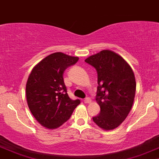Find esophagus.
Masks as SVG:
<instances>
[{"label": "esophagus", "instance_id": "34e87169", "mask_svg": "<svg viewBox=\"0 0 159 159\" xmlns=\"http://www.w3.org/2000/svg\"><path fill=\"white\" fill-rule=\"evenodd\" d=\"M84 102H85V104H89V103L91 102V100H90L89 97H86V98L84 100Z\"/></svg>", "mask_w": 159, "mask_h": 159}]
</instances>
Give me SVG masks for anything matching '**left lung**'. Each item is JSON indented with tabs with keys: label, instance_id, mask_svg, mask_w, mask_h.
Segmentation results:
<instances>
[{
	"label": "left lung",
	"instance_id": "left-lung-1",
	"mask_svg": "<svg viewBox=\"0 0 159 159\" xmlns=\"http://www.w3.org/2000/svg\"><path fill=\"white\" fill-rule=\"evenodd\" d=\"M85 62L97 73L96 101L101 112L93 120L104 130H112L128 116L135 98L136 82L131 66L116 53L104 50Z\"/></svg>",
	"mask_w": 159,
	"mask_h": 159
}]
</instances>
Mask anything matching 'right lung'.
<instances>
[{
  "label": "right lung",
  "instance_id": "1",
  "mask_svg": "<svg viewBox=\"0 0 159 159\" xmlns=\"http://www.w3.org/2000/svg\"><path fill=\"white\" fill-rule=\"evenodd\" d=\"M78 61L62 52L53 53L34 67L26 84L31 114L42 126L55 129L70 119L80 100L70 99L63 80L64 71Z\"/></svg>",
  "mask_w": 159,
  "mask_h": 159
}]
</instances>
